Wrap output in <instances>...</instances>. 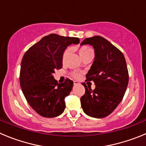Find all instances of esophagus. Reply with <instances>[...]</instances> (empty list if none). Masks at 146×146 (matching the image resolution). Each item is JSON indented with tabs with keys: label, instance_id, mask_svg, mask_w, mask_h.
<instances>
[{
	"label": "esophagus",
	"instance_id": "34e87169",
	"mask_svg": "<svg viewBox=\"0 0 146 146\" xmlns=\"http://www.w3.org/2000/svg\"><path fill=\"white\" fill-rule=\"evenodd\" d=\"M80 83L77 81H74V86H77V85H79Z\"/></svg>",
	"mask_w": 146,
	"mask_h": 146
}]
</instances>
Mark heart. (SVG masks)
<instances>
[{
  "label": "heart",
  "mask_w": 146,
  "mask_h": 146,
  "mask_svg": "<svg viewBox=\"0 0 146 146\" xmlns=\"http://www.w3.org/2000/svg\"><path fill=\"white\" fill-rule=\"evenodd\" d=\"M93 52L92 49L90 48V47H88V46H82V47L79 49V54L80 55L81 58L85 57L86 55H88V54L90 53V52ZM67 55H68V50H65L64 54H63V60H64V61L65 60ZM73 77H74V78H79V77H80V74H79V73H73Z\"/></svg>",
  "instance_id": "obj_1"
}]
</instances>
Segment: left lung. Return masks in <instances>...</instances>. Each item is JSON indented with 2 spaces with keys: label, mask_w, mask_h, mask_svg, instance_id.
<instances>
[{
  "label": "left lung",
  "mask_w": 146,
  "mask_h": 146,
  "mask_svg": "<svg viewBox=\"0 0 146 146\" xmlns=\"http://www.w3.org/2000/svg\"><path fill=\"white\" fill-rule=\"evenodd\" d=\"M84 44L94 48L95 58L86 81H94L96 88L92 90L82 83L86 92L80 98L81 106L89 116L104 118L113 113L124 96L129 82L126 60L117 47L99 36L85 38L80 44Z\"/></svg>",
  "instance_id": "8db88e82"
}]
</instances>
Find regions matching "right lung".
<instances>
[{
  "instance_id": "add662e5",
  "label": "right lung",
  "mask_w": 146,
  "mask_h": 146,
  "mask_svg": "<svg viewBox=\"0 0 146 146\" xmlns=\"http://www.w3.org/2000/svg\"><path fill=\"white\" fill-rule=\"evenodd\" d=\"M79 43L76 37L52 33L30 47L23 56L20 87L30 106L40 115L54 118L64 111V99L72 91L73 81L66 78L64 82L58 83L52 74L62 68L66 48Z\"/></svg>"
}]
</instances>
